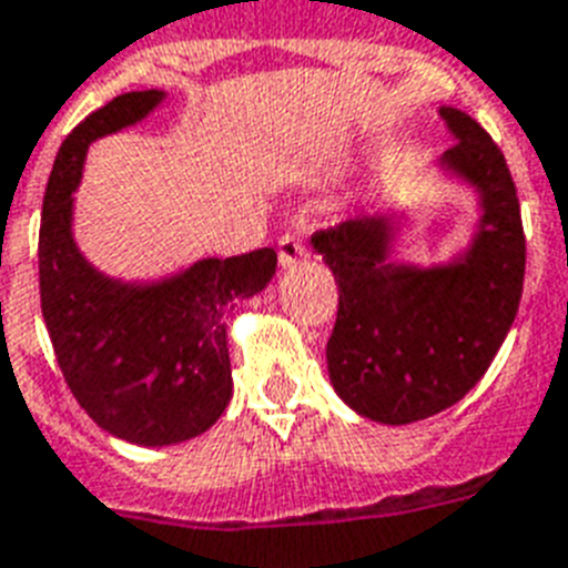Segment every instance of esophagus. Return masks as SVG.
Masks as SVG:
<instances>
[{"mask_svg":"<svg viewBox=\"0 0 568 568\" xmlns=\"http://www.w3.org/2000/svg\"><path fill=\"white\" fill-rule=\"evenodd\" d=\"M305 254H307L305 243H302V240H298L296 234H284L278 240V263H281V266H284V270H290L293 263L302 261Z\"/></svg>","mask_w":568,"mask_h":568,"instance_id":"34e87169","label":"esophagus"}]
</instances>
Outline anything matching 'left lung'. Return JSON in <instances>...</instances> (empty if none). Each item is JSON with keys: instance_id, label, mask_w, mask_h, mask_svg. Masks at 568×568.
Returning a JSON list of instances; mask_svg holds the SVG:
<instances>
[{"instance_id": "8db88e82", "label": "left lung", "mask_w": 568, "mask_h": 568, "mask_svg": "<svg viewBox=\"0 0 568 568\" xmlns=\"http://www.w3.org/2000/svg\"><path fill=\"white\" fill-rule=\"evenodd\" d=\"M438 112L459 139L442 169L477 189L483 206L463 257L429 270L394 263L390 215H358L311 236L337 281L328 376L346 406L379 424H415L459 403L489 371L521 302L525 227L507 160L471 115Z\"/></svg>"}]
</instances>
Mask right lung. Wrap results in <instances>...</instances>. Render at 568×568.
I'll return each instance as SVG.
<instances>
[{"instance_id": "add662e5", "label": "right lung", "mask_w": 568, "mask_h": 568, "mask_svg": "<svg viewBox=\"0 0 568 568\" xmlns=\"http://www.w3.org/2000/svg\"><path fill=\"white\" fill-rule=\"evenodd\" d=\"M162 97L156 88L115 97L64 139L38 236L43 323L70 394L100 429L144 447L189 442L222 417L234 390L224 316L278 266V254L257 248L124 284L79 254L70 224L88 144L142 121Z\"/></svg>"}]
</instances>
